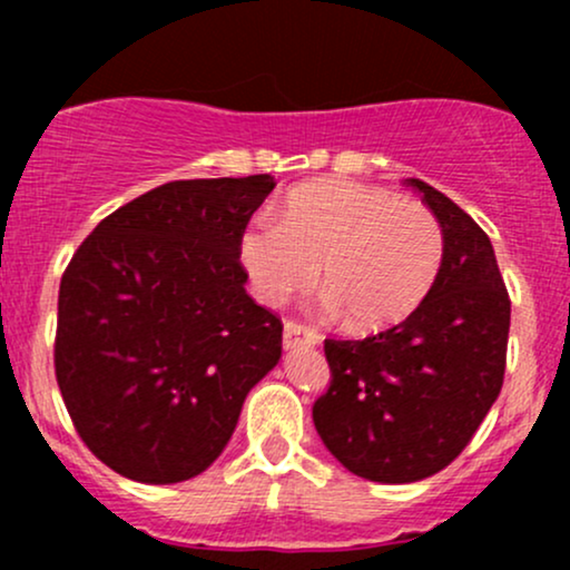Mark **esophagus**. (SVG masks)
<instances>
[{
  "mask_svg": "<svg viewBox=\"0 0 570 570\" xmlns=\"http://www.w3.org/2000/svg\"><path fill=\"white\" fill-rule=\"evenodd\" d=\"M322 343V337H318L316 330H311V326L299 324V322H286L284 324V348L292 351V348H299V345H307V348H313V345Z\"/></svg>",
  "mask_w": 570,
  "mask_h": 570,
  "instance_id": "34e87169",
  "label": "esophagus"
}]
</instances>
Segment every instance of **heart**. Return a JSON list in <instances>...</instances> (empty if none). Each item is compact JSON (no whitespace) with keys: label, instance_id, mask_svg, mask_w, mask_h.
I'll return each instance as SVG.
<instances>
[{"label":"heart","instance_id":"heart-1","mask_svg":"<svg viewBox=\"0 0 570 570\" xmlns=\"http://www.w3.org/2000/svg\"><path fill=\"white\" fill-rule=\"evenodd\" d=\"M238 257L254 294L284 305L322 265L330 307L356 330H385L410 316L440 276L444 235L429 206L348 179L294 187L278 219L248 222Z\"/></svg>","mask_w":570,"mask_h":570}]
</instances>
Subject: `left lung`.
I'll list each match as a JSON object with an SVG mask.
<instances>
[{"label": "left lung", "mask_w": 570, "mask_h": 570, "mask_svg": "<svg viewBox=\"0 0 570 570\" xmlns=\"http://www.w3.org/2000/svg\"><path fill=\"white\" fill-rule=\"evenodd\" d=\"M407 185L442 227L440 276L402 324L324 340L332 383L313 404L326 450L383 485L426 480L466 448L501 394L512 313L485 230L440 189Z\"/></svg>", "instance_id": "left-lung-1"}]
</instances>
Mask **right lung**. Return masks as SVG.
I'll return each mask as SVG.
<instances>
[{
    "mask_svg": "<svg viewBox=\"0 0 570 570\" xmlns=\"http://www.w3.org/2000/svg\"><path fill=\"white\" fill-rule=\"evenodd\" d=\"M271 174L168 181L98 222L58 292L56 377L98 461L147 485L206 472L284 326L246 294L238 238Z\"/></svg>",
    "mask_w": 570,
    "mask_h": 570,
    "instance_id": "1",
    "label": "right lung"
}]
</instances>
